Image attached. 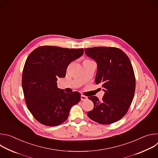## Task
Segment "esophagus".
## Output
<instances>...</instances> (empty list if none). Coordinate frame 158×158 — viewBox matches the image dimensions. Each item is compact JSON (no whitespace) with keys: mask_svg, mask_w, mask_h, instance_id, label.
Instances as JSON below:
<instances>
[{"mask_svg":"<svg viewBox=\"0 0 158 158\" xmlns=\"http://www.w3.org/2000/svg\"><path fill=\"white\" fill-rule=\"evenodd\" d=\"M81 101H85V100L87 99V97H86V96H85L84 95H81Z\"/></svg>","mask_w":158,"mask_h":158,"instance_id":"esophagus-1","label":"esophagus"}]
</instances>
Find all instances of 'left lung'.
<instances>
[{
	"instance_id": "left-lung-1",
	"label": "left lung",
	"mask_w": 158,
	"mask_h": 158,
	"mask_svg": "<svg viewBox=\"0 0 158 158\" xmlns=\"http://www.w3.org/2000/svg\"><path fill=\"white\" fill-rule=\"evenodd\" d=\"M84 51L97 63L95 82L102 85L104 91L101 101L96 96L88 97L94 109L87 116L101 124L117 122L126 114L134 96L136 79L131 61L116 48H85Z\"/></svg>"
}]
</instances>
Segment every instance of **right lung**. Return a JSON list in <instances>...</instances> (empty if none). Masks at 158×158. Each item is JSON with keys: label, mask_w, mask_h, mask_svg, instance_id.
Returning <instances> with one entry per match:
<instances>
[{"label": "right lung", "mask_w": 158, "mask_h": 158, "mask_svg": "<svg viewBox=\"0 0 158 158\" xmlns=\"http://www.w3.org/2000/svg\"><path fill=\"white\" fill-rule=\"evenodd\" d=\"M83 53V49L41 46L28 56L22 73V89L29 110L40 123L62 124L80 101V93H65L57 88V81L65 76L67 66Z\"/></svg>", "instance_id": "add662e5"}]
</instances>
